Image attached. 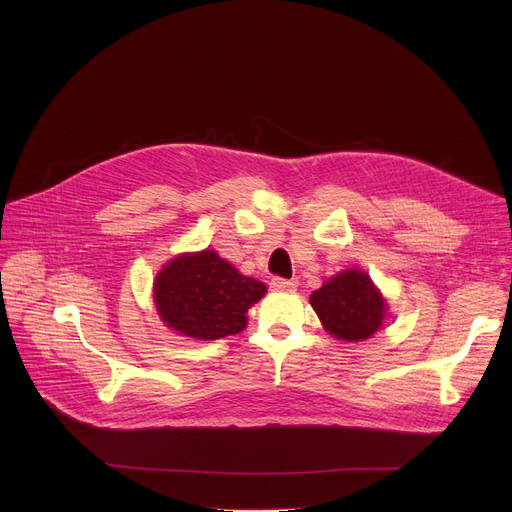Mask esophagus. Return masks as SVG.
<instances>
[{
  "mask_svg": "<svg viewBox=\"0 0 512 512\" xmlns=\"http://www.w3.org/2000/svg\"><path fill=\"white\" fill-rule=\"evenodd\" d=\"M269 285H271V289H275V291H294V289H296V283H294V281L283 279V277H273V279L269 281Z\"/></svg>",
  "mask_w": 512,
  "mask_h": 512,
  "instance_id": "34e87169",
  "label": "esophagus"
}]
</instances>
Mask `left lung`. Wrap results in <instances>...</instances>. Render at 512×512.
<instances>
[{"label":"left lung","mask_w":512,"mask_h":512,"mask_svg":"<svg viewBox=\"0 0 512 512\" xmlns=\"http://www.w3.org/2000/svg\"><path fill=\"white\" fill-rule=\"evenodd\" d=\"M324 328L340 340L371 338L383 324L387 304L371 277L358 269L342 271L310 296Z\"/></svg>","instance_id":"obj_1"}]
</instances>
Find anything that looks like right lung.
Listing matches in <instances>:
<instances>
[{"mask_svg":"<svg viewBox=\"0 0 512 512\" xmlns=\"http://www.w3.org/2000/svg\"><path fill=\"white\" fill-rule=\"evenodd\" d=\"M265 291V283L241 275L208 249L172 259L154 283L166 326L198 340L239 334L247 326V310Z\"/></svg>","mask_w":512,"mask_h":512,"instance_id":"right-lung-1","label":"right lung"}]
</instances>
